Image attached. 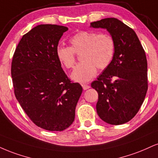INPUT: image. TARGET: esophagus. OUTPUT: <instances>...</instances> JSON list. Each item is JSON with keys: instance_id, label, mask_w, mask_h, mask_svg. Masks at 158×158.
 <instances>
[{"instance_id": "1", "label": "esophagus", "mask_w": 158, "mask_h": 158, "mask_svg": "<svg viewBox=\"0 0 158 158\" xmlns=\"http://www.w3.org/2000/svg\"><path fill=\"white\" fill-rule=\"evenodd\" d=\"M81 86H82L83 89H84L85 90H87V89H89L90 87V85H87V84H82V85H81Z\"/></svg>"}]
</instances>
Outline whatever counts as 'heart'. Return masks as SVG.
<instances>
[{"label": "heart", "mask_w": 158, "mask_h": 158, "mask_svg": "<svg viewBox=\"0 0 158 158\" xmlns=\"http://www.w3.org/2000/svg\"><path fill=\"white\" fill-rule=\"evenodd\" d=\"M71 47L57 46L56 54L64 68L70 69L75 63V54L82 62L76 66L71 78L77 82L90 81L97 73V68L104 70L110 65L115 55V40L107 33L81 31L69 40Z\"/></svg>", "instance_id": "1"}]
</instances>
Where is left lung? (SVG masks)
Instances as JSON below:
<instances>
[{"mask_svg": "<svg viewBox=\"0 0 158 158\" xmlns=\"http://www.w3.org/2000/svg\"><path fill=\"white\" fill-rule=\"evenodd\" d=\"M90 27L107 29L115 40L113 61L91 87L98 92L96 111L112 125L128 122L136 115L148 89L145 51L132 28L116 18H104Z\"/></svg>", "mask_w": 158, "mask_h": 158, "instance_id": "left-lung-1", "label": "left lung"}]
</instances>
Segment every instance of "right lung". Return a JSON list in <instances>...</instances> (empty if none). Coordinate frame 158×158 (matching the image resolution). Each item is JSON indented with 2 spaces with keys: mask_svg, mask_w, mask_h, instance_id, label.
Returning <instances> with one entry per match:
<instances>
[{
  "mask_svg": "<svg viewBox=\"0 0 158 158\" xmlns=\"http://www.w3.org/2000/svg\"><path fill=\"white\" fill-rule=\"evenodd\" d=\"M65 26L42 24L23 36L15 51L12 73L15 97L37 127L62 131L75 118L82 87L64 73L56 48Z\"/></svg>",
  "mask_w": 158,
  "mask_h": 158,
  "instance_id": "obj_1",
  "label": "right lung"
}]
</instances>
